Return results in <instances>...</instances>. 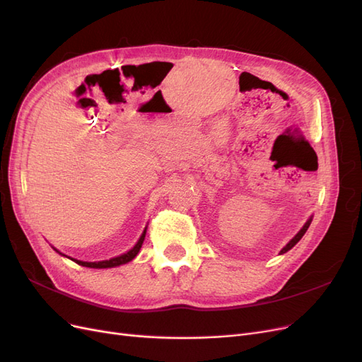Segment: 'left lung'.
I'll return each mask as SVG.
<instances>
[{
	"label": "left lung",
	"mask_w": 362,
	"mask_h": 362,
	"mask_svg": "<svg viewBox=\"0 0 362 362\" xmlns=\"http://www.w3.org/2000/svg\"><path fill=\"white\" fill-rule=\"evenodd\" d=\"M311 222H313V217H310V218H308V221H306V223H305V225L302 226V229H300V231H299L298 234H296V235H294V237H293V238L290 240V242H288V243H287L286 246H284V247L281 249V254H286V252H287V250H290V249H291V247H293V246H294L296 243H298V242H299V240H300V238L303 237V234L306 233V229H308V228H310Z\"/></svg>",
	"instance_id": "obj_1"
}]
</instances>
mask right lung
<instances>
[{
    "label": "right lung",
    "instance_id": "add662e5",
    "mask_svg": "<svg viewBox=\"0 0 362 362\" xmlns=\"http://www.w3.org/2000/svg\"><path fill=\"white\" fill-rule=\"evenodd\" d=\"M145 235H146V228H145V231L141 233V235H140V238L137 240V243L134 245V247H131V249L127 252V254H122V255L115 257V258H110V259L89 262V261L74 259V258H71V257H68V258H69V259H72V261H75L76 264L84 266V267H90V269H110V267H117V266H120V264H127V262H129L131 259H134V258H136V255L139 254V250H140L141 245H144ZM54 250H57V249L54 247ZM57 252H59V250H57ZM59 254H60V255H63L62 252H59ZM63 257H66V255H63Z\"/></svg>",
    "mask_w": 362,
    "mask_h": 362
}]
</instances>
